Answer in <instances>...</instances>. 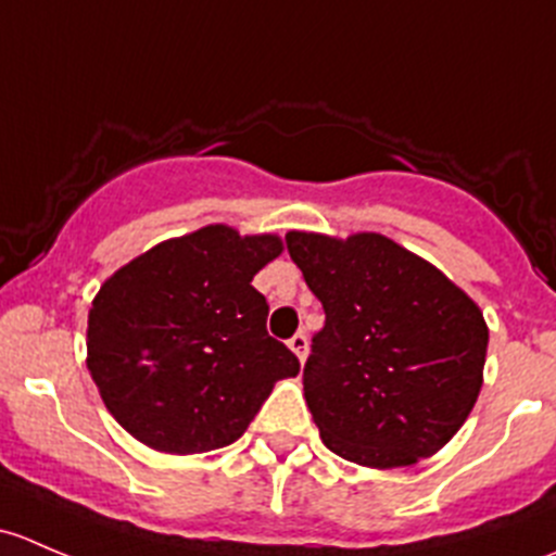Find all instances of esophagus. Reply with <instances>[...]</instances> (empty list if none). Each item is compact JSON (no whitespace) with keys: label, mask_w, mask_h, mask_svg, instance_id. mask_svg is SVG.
<instances>
[{"label":"esophagus","mask_w":556,"mask_h":556,"mask_svg":"<svg viewBox=\"0 0 556 556\" xmlns=\"http://www.w3.org/2000/svg\"><path fill=\"white\" fill-rule=\"evenodd\" d=\"M288 346L295 352V357H299L301 363L306 361V350H309V341H306V333H295L293 339L288 341Z\"/></svg>","instance_id":"esophagus-1"}]
</instances>
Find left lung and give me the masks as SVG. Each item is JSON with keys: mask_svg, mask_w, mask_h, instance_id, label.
Wrapping results in <instances>:
<instances>
[{"mask_svg": "<svg viewBox=\"0 0 556 556\" xmlns=\"http://www.w3.org/2000/svg\"><path fill=\"white\" fill-rule=\"evenodd\" d=\"M285 244L325 309L304 366L323 444L366 468L439 452L481 390L490 330L479 306L382 233L290 231Z\"/></svg>", "mask_w": 556, "mask_h": 556, "instance_id": "1", "label": "left lung"}]
</instances>
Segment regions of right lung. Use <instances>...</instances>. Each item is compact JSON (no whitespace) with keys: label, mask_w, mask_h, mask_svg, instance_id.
Listing matches in <instances>:
<instances>
[{"label":"right lung","mask_w":556,"mask_h":556,"mask_svg":"<svg viewBox=\"0 0 556 556\" xmlns=\"http://www.w3.org/2000/svg\"><path fill=\"white\" fill-rule=\"evenodd\" d=\"M282 252L274 233L206 226L117 268L88 312V371L112 417L150 450L233 444L299 357L266 330L252 277Z\"/></svg>","instance_id":"obj_1"}]
</instances>
